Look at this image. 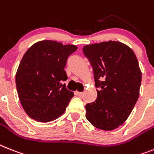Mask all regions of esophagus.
Masks as SVG:
<instances>
[{"instance_id":"1","label":"esophagus","mask_w":154,"mask_h":154,"mask_svg":"<svg viewBox=\"0 0 154 154\" xmlns=\"http://www.w3.org/2000/svg\"><path fill=\"white\" fill-rule=\"evenodd\" d=\"M75 94L76 96H79V97H80V96H82V95L83 94V93L79 92V91H76V92H75Z\"/></svg>"}]
</instances>
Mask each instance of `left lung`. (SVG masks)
Segmentation results:
<instances>
[{
    "label": "left lung",
    "instance_id": "left-lung-1",
    "mask_svg": "<svg viewBox=\"0 0 154 154\" xmlns=\"http://www.w3.org/2000/svg\"><path fill=\"white\" fill-rule=\"evenodd\" d=\"M94 71L97 99L86 105L95 128L114 130L124 124L139 96L142 73L137 57L125 44L109 41L82 48Z\"/></svg>",
    "mask_w": 154,
    "mask_h": 154
}]
</instances>
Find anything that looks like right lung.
Returning <instances> with one entry per match:
<instances>
[{
	"label": "right lung",
	"mask_w": 154,
	"mask_h": 154,
	"mask_svg": "<svg viewBox=\"0 0 154 154\" xmlns=\"http://www.w3.org/2000/svg\"><path fill=\"white\" fill-rule=\"evenodd\" d=\"M78 49L56 41L35 43L26 52L16 75L19 98L33 120L53 121L65 112L74 94L66 88L67 60Z\"/></svg>",
	"instance_id": "right-lung-1"
}]
</instances>
